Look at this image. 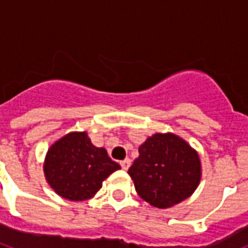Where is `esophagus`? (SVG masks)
I'll return each mask as SVG.
<instances>
[{"label": "esophagus", "instance_id": "1", "mask_svg": "<svg viewBox=\"0 0 248 248\" xmlns=\"http://www.w3.org/2000/svg\"><path fill=\"white\" fill-rule=\"evenodd\" d=\"M120 165H121V167H122V170H124V171H126V170H128L130 165H131V161H130L128 158H126V159H124V161H121Z\"/></svg>", "mask_w": 248, "mask_h": 248}]
</instances>
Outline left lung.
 <instances>
[{
    "mask_svg": "<svg viewBox=\"0 0 248 248\" xmlns=\"http://www.w3.org/2000/svg\"><path fill=\"white\" fill-rule=\"evenodd\" d=\"M144 201L158 208L171 207L188 198L200 184L198 155L172 134H155L140 145L139 157L128 169Z\"/></svg>",
    "mask_w": 248,
    "mask_h": 248,
    "instance_id": "1",
    "label": "left lung"
}]
</instances>
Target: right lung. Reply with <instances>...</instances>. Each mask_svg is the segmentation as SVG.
I'll return each mask as SVG.
<instances>
[{"mask_svg":"<svg viewBox=\"0 0 248 248\" xmlns=\"http://www.w3.org/2000/svg\"><path fill=\"white\" fill-rule=\"evenodd\" d=\"M121 166L96 148L86 132H72L48 149L45 175L59 196L69 201L89 200L101 183Z\"/></svg>","mask_w":248,"mask_h":248,"instance_id":"add662e5","label":"right lung"}]
</instances>
